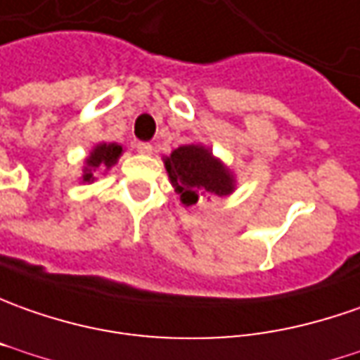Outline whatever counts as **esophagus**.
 Returning <instances> with one entry per match:
<instances>
[{
  "instance_id": "1",
  "label": "esophagus",
  "mask_w": 360,
  "mask_h": 360,
  "mask_svg": "<svg viewBox=\"0 0 360 360\" xmlns=\"http://www.w3.org/2000/svg\"><path fill=\"white\" fill-rule=\"evenodd\" d=\"M152 150H154V148H152V144H148V142H139V144H136V152H139V154L150 156Z\"/></svg>"
}]
</instances>
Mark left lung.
Listing matches in <instances>:
<instances>
[{
  "instance_id": "8db88e82",
  "label": "left lung",
  "mask_w": 360,
  "mask_h": 360,
  "mask_svg": "<svg viewBox=\"0 0 360 360\" xmlns=\"http://www.w3.org/2000/svg\"><path fill=\"white\" fill-rule=\"evenodd\" d=\"M170 184L186 208L200 200H212L233 194L238 180L226 164L202 144H184L164 156Z\"/></svg>"
}]
</instances>
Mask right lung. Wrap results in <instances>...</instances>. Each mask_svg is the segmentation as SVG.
I'll use <instances>...</instances> for the list:
<instances>
[{
  "instance_id": "obj_1",
  "label": "right lung",
  "mask_w": 360,
  "mask_h": 360,
  "mask_svg": "<svg viewBox=\"0 0 360 360\" xmlns=\"http://www.w3.org/2000/svg\"><path fill=\"white\" fill-rule=\"evenodd\" d=\"M122 146L117 142H98L93 146V150L89 152V156L83 160L81 168V184H93L96 180V174H103L110 170L118 158L122 156Z\"/></svg>"
}]
</instances>
